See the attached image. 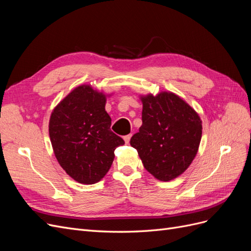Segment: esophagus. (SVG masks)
I'll list each match as a JSON object with an SVG mask.
<instances>
[{"instance_id":"34e87169","label":"esophagus","mask_w":251,"mask_h":251,"mask_svg":"<svg viewBox=\"0 0 251 251\" xmlns=\"http://www.w3.org/2000/svg\"><path fill=\"white\" fill-rule=\"evenodd\" d=\"M131 137H132V134H128V135H126V136H125V137H124V139H125V142H126V144H128V142H130V139H131Z\"/></svg>"}]
</instances>
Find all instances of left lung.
Masks as SVG:
<instances>
[{
	"mask_svg": "<svg viewBox=\"0 0 251 251\" xmlns=\"http://www.w3.org/2000/svg\"><path fill=\"white\" fill-rule=\"evenodd\" d=\"M141 101L142 126L130 143L149 173L158 180H173L196 157L202 121L191 105L172 92L149 94Z\"/></svg>",
	"mask_w": 251,
	"mask_h": 251,
	"instance_id": "1",
	"label": "left lung"
}]
</instances>
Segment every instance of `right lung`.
Segmentation results:
<instances>
[{"label": "right lung", "instance_id": "1", "mask_svg": "<svg viewBox=\"0 0 251 251\" xmlns=\"http://www.w3.org/2000/svg\"><path fill=\"white\" fill-rule=\"evenodd\" d=\"M105 95L89 85L75 88L52 111L49 136L59 165L75 181L94 184L111 168L114 151L125 144L111 131Z\"/></svg>", "mask_w": 251, "mask_h": 251}]
</instances>
